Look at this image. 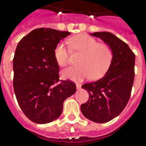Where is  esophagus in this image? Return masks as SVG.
I'll return each mask as SVG.
<instances>
[{"mask_svg":"<svg viewBox=\"0 0 146 146\" xmlns=\"http://www.w3.org/2000/svg\"><path fill=\"white\" fill-rule=\"evenodd\" d=\"M76 86L77 89H80V88H81V85H80V84L79 83L76 84Z\"/></svg>","mask_w":146,"mask_h":146,"instance_id":"obj_1","label":"esophagus"}]
</instances>
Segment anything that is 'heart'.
Returning a JSON list of instances; mask_svg holds the SVG:
<instances>
[{
  "instance_id": "b5f03b06",
  "label": "heart",
  "mask_w": 146,
  "mask_h": 146,
  "mask_svg": "<svg viewBox=\"0 0 146 146\" xmlns=\"http://www.w3.org/2000/svg\"><path fill=\"white\" fill-rule=\"evenodd\" d=\"M70 47L74 52L82 53L78 61L79 66L70 67L62 71L63 78L79 82L90 78L98 79L105 75L110 68L113 58L111 47L87 34H79L69 40ZM57 62L62 67L70 61V49L64 42H60L54 48Z\"/></svg>"
}]
</instances>
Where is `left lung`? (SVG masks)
I'll use <instances>...</instances> for the list:
<instances>
[{
  "mask_svg": "<svg viewBox=\"0 0 146 146\" xmlns=\"http://www.w3.org/2000/svg\"><path fill=\"white\" fill-rule=\"evenodd\" d=\"M111 47L113 58L106 75L98 81L86 83L89 99L81 105L85 118L97 123L110 121L122 112L131 98L134 80L135 54L128 45L110 32H95Z\"/></svg>",
  "mask_w": 146,
  "mask_h": 146,
  "instance_id": "1",
  "label": "left lung"
}]
</instances>
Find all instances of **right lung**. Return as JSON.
Segmentation results:
<instances>
[{
    "mask_svg": "<svg viewBox=\"0 0 146 146\" xmlns=\"http://www.w3.org/2000/svg\"><path fill=\"white\" fill-rule=\"evenodd\" d=\"M68 31L37 28L20 40L13 58V88L26 117L36 124L52 122L61 115L63 104L76 91L70 80L59 82L54 48Z\"/></svg>",
    "mask_w": 146,
    "mask_h": 146,
    "instance_id": "right-lung-1",
    "label": "right lung"
}]
</instances>
